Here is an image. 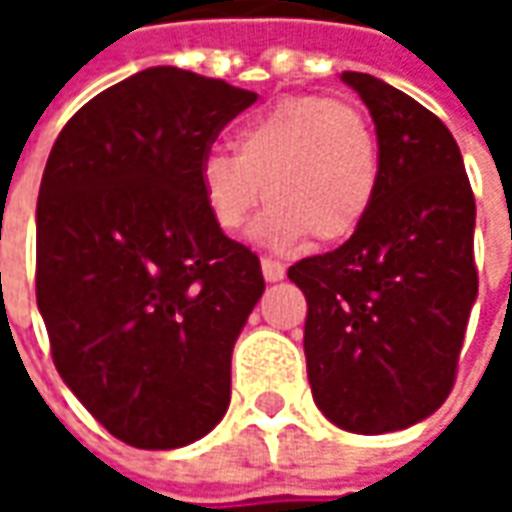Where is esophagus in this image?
I'll return each instance as SVG.
<instances>
[{"mask_svg": "<svg viewBox=\"0 0 512 512\" xmlns=\"http://www.w3.org/2000/svg\"><path fill=\"white\" fill-rule=\"evenodd\" d=\"M285 273L287 270L282 262H276V259H262V276H265L267 282H282Z\"/></svg>", "mask_w": 512, "mask_h": 512, "instance_id": "esophagus-1", "label": "esophagus"}]
</instances>
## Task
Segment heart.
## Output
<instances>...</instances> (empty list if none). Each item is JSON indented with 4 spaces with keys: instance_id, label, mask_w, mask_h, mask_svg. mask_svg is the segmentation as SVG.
Returning a JSON list of instances; mask_svg holds the SVG:
<instances>
[{
    "instance_id": "b5f03b06",
    "label": "heart",
    "mask_w": 512,
    "mask_h": 512,
    "mask_svg": "<svg viewBox=\"0 0 512 512\" xmlns=\"http://www.w3.org/2000/svg\"><path fill=\"white\" fill-rule=\"evenodd\" d=\"M230 156L207 150L199 193L216 225L236 233L267 199L256 239L287 247L353 236L379 187V145L364 113L327 96H290L236 130Z\"/></svg>"
}]
</instances>
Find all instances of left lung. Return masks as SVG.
<instances>
[{"mask_svg":"<svg viewBox=\"0 0 512 512\" xmlns=\"http://www.w3.org/2000/svg\"><path fill=\"white\" fill-rule=\"evenodd\" d=\"M373 116L379 187L342 247L287 270L305 293L313 402L350 433L379 436L436 413L479 293L476 199L439 116L370 73L344 70Z\"/></svg>","mask_w":512,"mask_h":512,"instance_id":"1","label":"left lung"}]
</instances>
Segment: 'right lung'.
I'll return each instance as SVG.
<instances>
[{"mask_svg":"<svg viewBox=\"0 0 512 512\" xmlns=\"http://www.w3.org/2000/svg\"><path fill=\"white\" fill-rule=\"evenodd\" d=\"M253 102L159 65L93 96L50 150L36 305L59 376L130 447H185L230 404V353L265 279L210 219L199 162Z\"/></svg>","mask_w":512,"mask_h":512,"instance_id":"1","label":"right lung"}]
</instances>
